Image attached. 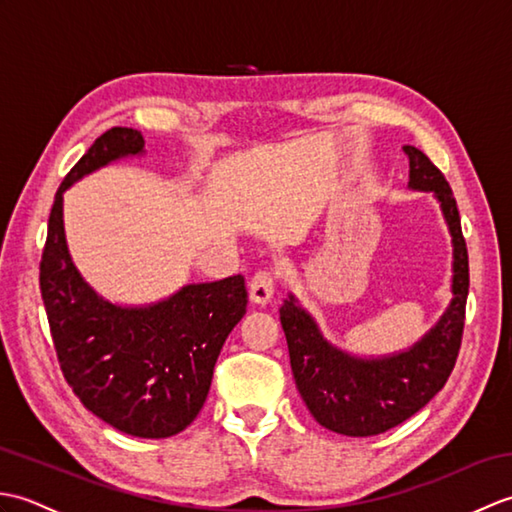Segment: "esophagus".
Here are the masks:
<instances>
[{"mask_svg": "<svg viewBox=\"0 0 512 512\" xmlns=\"http://www.w3.org/2000/svg\"><path fill=\"white\" fill-rule=\"evenodd\" d=\"M250 301L257 303V306H266V303L275 295V277L268 270H259V273L250 279Z\"/></svg>", "mask_w": 512, "mask_h": 512, "instance_id": "esophagus-1", "label": "esophagus"}]
</instances>
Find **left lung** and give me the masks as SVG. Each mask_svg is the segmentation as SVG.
Segmentation results:
<instances>
[{"mask_svg": "<svg viewBox=\"0 0 512 512\" xmlns=\"http://www.w3.org/2000/svg\"><path fill=\"white\" fill-rule=\"evenodd\" d=\"M402 149L409 156L407 187L433 193L451 235V301L436 325L407 350L356 356L325 339L319 323L292 292L279 308L299 394L312 418L341 436H378L411 418L447 383L462 343L469 253L458 204L449 182L420 149L411 145Z\"/></svg>", "mask_w": 512, "mask_h": 512, "instance_id": "left-lung-1", "label": "left lung"}]
</instances>
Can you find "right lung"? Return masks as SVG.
<instances>
[{"mask_svg":"<svg viewBox=\"0 0 512 512\" xmlns=\"http://www.w3.org/2000/svg\"><path fill=\"white\" fill-rule=\"evenodd\" d=\"M145 138L112 127L54 195L39 284L61 372L83 407L134 438H171L198 416L226 336L246 314L242 275L187 284L145 306L99 295L74 266L63 193L116 160L145 156Z\"/></svg>","mask_w":512,"mask_h":512,"instance_id":"1","label":"right lung"}]
</instances>
